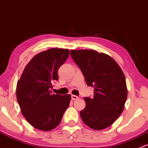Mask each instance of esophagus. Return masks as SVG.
Instances as JSON below:
<instances>
[{"label":"esophagus","mask_w":148,"mask_h":148,"mask_svg":"<svg viewBox=\"0 0 148 148\" xmlns=\"http://www.w3.org/2000/svg\"><path fill=\"white\" fill-rule=\"evenodd\" d=\"M77 99H78V97L77 96L72 95V100H76Z\"/></svg>","instance_id":"obj_1"}]
</instances>
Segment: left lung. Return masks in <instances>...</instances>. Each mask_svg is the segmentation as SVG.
Returning a JSON list of instances; mask_svg holds the SVG:
<instances>
[{
    "mask_svg": "<svg viewBox=\"0 0 148 148\" xmlns=\"http://www.w3.org/2000/svg\"><path fill=\"white\" fill-rule=\"evenodd\" d=\"M73 60L84 74L88 86L94 87L92 98L84 97L81 119L87 126L101 130L111 126L123 111L127 97L125 75L109 56L95 50H71Z\"/></svg>",
    "mask_w": 148,
    "mask_h": 148,
    "instance_id": "obj_1",
    "label": "left lung"
}]
</instances>
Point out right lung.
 I'll list each match as a JSON object with an SVG mask.
<instances>
[{
  "label": "right lung",
  "instance_id": "add662e5",
  "mask_svg": "<svg viewBox=\"0 0 148 148\" xmlns=\"http://www.w3.org/2000/svg\"><path fill=\"white\" fill-rule=\"evenodd\" d=\"M65 49H50L34 56L25 66L16 85V98L22 115L35 128L50 131L60 123L68 108L70 95L52 94L53 81L69 56Z\"/></svg>",
  "mask_w": 148,
  "mask_h": 148
}]
</instances>
